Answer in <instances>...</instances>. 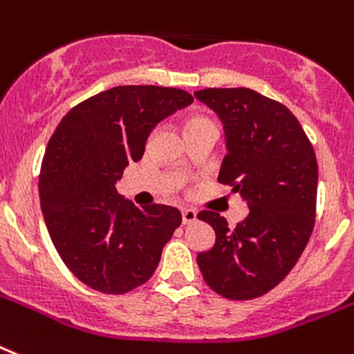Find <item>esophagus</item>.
<instances>
[{"instance_id": "esophagus-1", "label": "esophagus", "mask_w": 354, "mask_h": 354, "mask_svg": "<svg viewBox=\"0 0 354 354\" xmlns=\"http://www.w3.org/2000/svg\"><path fill=\"white\" fill-rule=\"evenodd\" d=\"M196 218H198V216H196V212L192 209H183L182 210L183 225H191V223L196 221Z\"/></svg>"}]
</instances>
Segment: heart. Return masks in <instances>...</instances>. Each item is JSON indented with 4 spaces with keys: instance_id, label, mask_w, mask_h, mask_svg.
<instances>
[{
    "instance_id": "heart-1",
    "label": "heart",
    "mask_w": 354,
    "mask_h": 354,
    "mask_svg": "<svg viewBox=\"0 0 354 354\" xmlns=\"http://www.w3.org/2000/svg\"><path fill=\"white\" fill-rule=\"evenodd\" d=\"M205 122H210V120H207V118H203V117H191V118H187L185 129H187V127L198 126V124H205Z\"/></svg>"
}]
</instances>
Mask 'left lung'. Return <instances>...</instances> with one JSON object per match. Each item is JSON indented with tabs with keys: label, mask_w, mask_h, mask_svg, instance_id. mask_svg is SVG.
Listing matches in <instances>:
<instances>
[{
	"label": "left lung",
	"mask_w": 354,
	"mask_h": 354,
	"mask_svg": "<svg viewBox=\"0 0 354 354\" xmlns=\"http://www.w3.org/2000/svg\"><path fill=\"white\" fill-rule=\"evenodd\" d=\"M196 99L225 124L228 154L218 182L248 203L237 227L212 210L216 243L196 261L210 290L230 301H250L277 286L310 241L317 216L319 165L313 145L284 104L248 88H207Z\"/></svg>",
	"instance_id": "8db88e82"
}]
</instances>
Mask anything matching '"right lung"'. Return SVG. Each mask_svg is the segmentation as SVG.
Wrapping results in <instances>:
<instances>
[{
	"instance_id": "obj_1",
	"label": "right lung",
	"mask_w": 354,
	"mask_h": 354,
	"mask_svg": "<svg viewBox=\"0 0 354 354\" xmlns=\"http://www.w3.org/2000/svg\"><path fill=\"white\" fill-rule=\"evenodd\" d=\"M192 100L176 88L117 86L73 106L55 127L41 163V210L62 263L95 292L122 295L147 283L182 225L174 207L138 209L115 185L142 160L153 127Z\"/></svg>"
}]
</instances>
